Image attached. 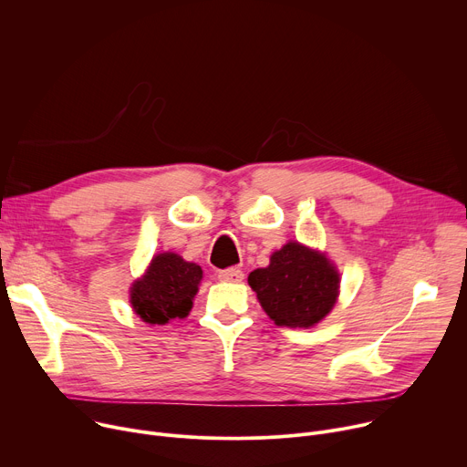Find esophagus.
<instances>
[{"label": "esophagus", "instance_id": "1", "mask_svg": "<svg viewBox=\"0 0 467 467\" xmlns=\"http://www.w3.org/2000/svg\"><path fill=\"white\" fill-rule=\"evenodd\" d=\"M244 278V275H243V271L241 269H226V271H221L219 273V280L221 282H232V284H237V282H241Z\"/></svg>", "mask_w": 467, "mask_h": 467}]
</instances>
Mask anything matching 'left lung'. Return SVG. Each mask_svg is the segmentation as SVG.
Returning <instances> with one entry per match:
<instances>
[{"instance_id":"obj_1","label":"left lung","mask_w":467,"mask_h":467,"mask_svg":"<svg viewBox=\"0 0 467 467\" xmlns=\"http://www.w3.org/2000/svg\"><path fill=\"white\" fill-rule=\"evenodd\" d=\"M341 276L336 264L317 248L287 241L271 254L267 267L248 275L264 312L276 327L312 328L334 309Z\"/></svg>"}]
</instances>
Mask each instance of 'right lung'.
Listing matches in <instances>:
<instances>
[{"label": "right lung", "mask_w": 467, "mask_h": 467, "mask_svg": "<svg viewBox=\"0 0 467 467\" xmlns=\"http://www.w3.org/2000/svg\"><path fill=\"white\" fill-rule=\"evenodd\" d=\"M202 278V267L185 262L180 254H155L144 275L130 287L133 314L151 327L187 317Z\"/></svg>", "instance_id": "right-lung-1"}]
</instances>
